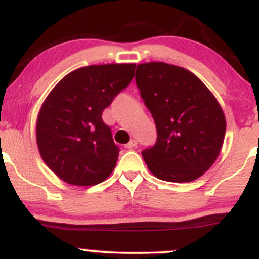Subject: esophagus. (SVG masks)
Segmentation results:
<instances>
[{"instance_id":"esophagus-1","label":"esophagus","mask_w":259,"mask_h":259,"mask_svg":"<svg viewBox=\"0 0 259 259\" xmlns=\"http://www.w3.org/2000/svg\"><path fill=\"white\" fill-rule=\"evenodd\" d=\"M137 145H138V142H137V140L133 139V140H130V142L127 143L126 145H125V148H126V149H134V148H137Z\"/></svg>"}]
</instances>
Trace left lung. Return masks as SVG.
Segmentation results:
<instances>
[{
    "mask_svg": "<svg viewBox=\"0 0 259 259\" xmlns=\"http://www.w3.org/2000/svg\"><path fill=\"white\" fill-rule=\"evenodd\" d=\"M140 96L154 117L155 145L142 151L148 169L165 182H193L221 153L226 116L215 96L193 72L146 62L135 74Z\"/></svg>",
    "mask_w": 259,
    "mask_h": 259,
    "instance_id": "8db88e82",
    "label": "left lung"
}]
</instances>
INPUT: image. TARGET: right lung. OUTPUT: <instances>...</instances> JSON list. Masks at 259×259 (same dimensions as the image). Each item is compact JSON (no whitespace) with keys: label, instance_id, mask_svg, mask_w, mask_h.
<instances>
[{"label":"right lung","instance_id":"right-lung-1","mask_svg":"<svg viewBox=\"0 0 259 259\" xmlns=\"http://www.w3.org/2000/svg\"><path fill=\"white\" fill-rule=\"evenodd\" d=\"M135 64L90 65L59 81L44 101L36 142L46 165L72 185H96L116 165L119 148L103 121L104 109L127 88Z\"/></svg>","mask_w":259,"mask_h":259}]
</instances>
